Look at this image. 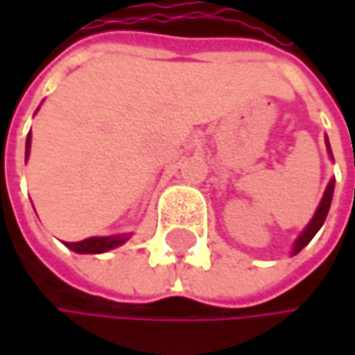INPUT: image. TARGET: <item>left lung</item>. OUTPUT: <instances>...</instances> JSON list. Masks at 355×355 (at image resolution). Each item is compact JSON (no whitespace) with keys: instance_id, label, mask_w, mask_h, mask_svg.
I'll return each instance as SVG.
<instances>
[{"instance_id":"left-lung-1","label":"left lung","mask_w":355,"mask_h":355,"mask_svg":"<svg viewBox=\"0 0 355 355\" xmlns=\"http://www.w3.org/2000/svg\"><path fill=\"white\" fill-rule=\"evenodd\" d=\"M327 150H329V154H331V148H329V141H327ZM331 158H333V154H331ZM333 189H335V178H331L329 180V184H327V189H324V195H322V199H320L319 207H317V211H315V216H313V220L309 222V226L304 228V232L296 239V243H294V248H292V254H296V252H300L302 248L306 247L311 241H313V236L317 234L320 230V226L324 224V218H327V214H329V207H331V199H333Z\"/></svg>"}]
</instances>
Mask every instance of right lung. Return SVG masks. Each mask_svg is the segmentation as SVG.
<instances>
[{
    "instance_id": "right-lung-1",
    "label": "right lung",
    "mask_w": 355,
    "mask_h": 355,
    "mask_svg": "<svg viewBox=\"0 0 355 355\" xmlns=\"http://www.w3.org/2000/svg\"><path fill=\"white\" fill-rule=\"evenodd\" d=\"M28 150H31V133L26 137V158H28ZM129 239V234H114V236H92L80 243H65L67 248H71L73 252H84V254H96V252H107L110 248L121 247L125 241Z\"/></svg>"
}]
</instances>
